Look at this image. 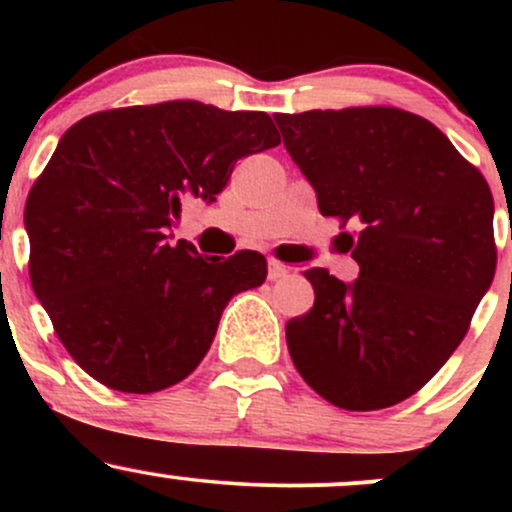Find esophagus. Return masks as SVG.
<instances>
[{
	"mask_svg": "<svg viewBox=\"0 0 512 512\" xmlns=\"http://www.w3.org/2000/svg\"><path fill=\"white\" fill-rule=\"evenodd\" d=\"M291 269L286 267V264H281V262H276V260H269L267 262V276H269V281H279V279H284L286 274H289Z\"/></svg>",
	"mask_w": 512,
	"mask_h": 512,
	"instance_id": "obj_1",
	"label": "esophagus"
}]
</instances>
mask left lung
I'll return each instance as SVG.
<instances>
[{"instance_id":"1","label":"left lung","mask_w":512,"mask_h":512,"mask_svg":"<svg viewBox=\"0 0 512 512\" xmlns=\"http://www.w3.org/2000/svg\"><path fill=\"white\" fill-rule=\"evenodd\" d=\"M322 216L351 221L344 284L308 269V315L286 325L293 366L349 411L392 407L460 346L496 272L493 197L436 125L397 108L274 115Z\"/></svg>"}]
</instances>
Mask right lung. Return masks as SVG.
Wrapping results in <instances>:
<instances>
[{"label":"right lung","mask_w":512,"mask_h":512,"mask_svg":"<svg viewBox=\"0 0 512 512\" xmlns=\"http://www.w3.org/2000/svg\"><path fill=\"white\" fill-rule=\"evenodd\" d=\"M267 113L197 101L103 110L62 134L26 202L31 284L69 356L110 390L180 383L228 301L264 284L260 252L170 243L185 199L211 204L238 158L279 144Z\"/></svg>","instance_id":"1"}]
</instances>
